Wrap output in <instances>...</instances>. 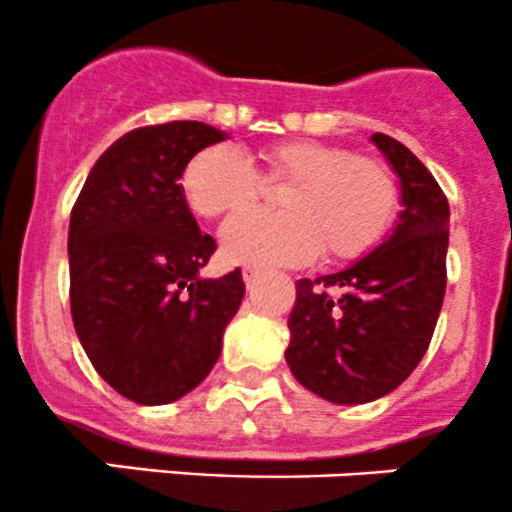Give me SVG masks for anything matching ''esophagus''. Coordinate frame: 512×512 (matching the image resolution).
<instances>
[{"label": "esophagus", "instance_id": "esophagus-1", "mask_svg": "<svg viewBox=\"0 0 512 512\" xmlns=\"http://www.w3.org/2000/svg\"><path fill=\"white\" fill-rule=\"evenodd\" d=\"M260 275H262V272L260 270H252V267H245V270H242V280H245L247 287L255 285V282L260 280Z\"/></svg>", "mask_w": 512, "mask_h": 512}]
</instances>
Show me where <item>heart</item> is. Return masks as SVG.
Instances as JSON below:
<instances>
[{
    "instance_id": "b5f03b06",
    "label": "heart",
    "mask_w": 512,
    "mask_h": 512,
    "mask_svg": "<svg viewBox=\"0 0 512 512\" xmlns=\"http://www.w3.org/2000/svg\"><path fill=\"white\" fill-rule=\"evenodd\" d=\"M270 178L292 180L282 213L242 210L220 230V250L232 265H304L324 252L329 262H354L381 245L399 210V188L381 160L354 156L334 143L297 138L262 153ZM193 213L218 218L260 195L255 165L235 146H210L183 170Z\"/></svg>"
}]
</instances>
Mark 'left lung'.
<instances>
[{"mask_svg":"<svg viewBox=\"0 0 512 512\" xmlns=\"http://www.w3.org/2000/svg\"><path fill=\"white\" fill-rule=\"evenodd\" d=\"M399 178L391 235L347 270L297 282L285 359L294 379L332 404H369L409 379L446 294L448 200L404 143L374 133Z\"/></svg>","mask_w":512,"mask_h":512,"instance_id":"obj_1","label":"left lung"}]
</instances>
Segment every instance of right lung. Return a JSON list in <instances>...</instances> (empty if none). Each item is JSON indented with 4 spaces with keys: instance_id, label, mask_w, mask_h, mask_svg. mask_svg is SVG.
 Segmentation results:
<instances>
[{
    "instance_id": "obj_1",
    "label": "right lung",
    "mask_w": 512,
    "mask_h": 512,
    "mask_svg": "<svg viewBox=\"0 0 512 512\" xmlns=\"http://www.w3.org/2000/svg\"><path fill=\"white\" fill-rule=\"evenodd\" d=\"M227 133L200 121L128 131L91 168L69 223L71 317L94 369L136 404L193 391L245 297L242 272L200 277L215 240L185 200L183 170Z\"/></svg>"
}]
</instances>
